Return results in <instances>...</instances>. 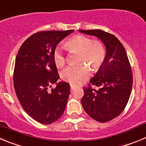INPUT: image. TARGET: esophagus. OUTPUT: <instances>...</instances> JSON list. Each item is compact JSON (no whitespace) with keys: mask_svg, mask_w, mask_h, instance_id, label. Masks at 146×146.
<instances>
[{"mask_svg":"<svg viewBox=\"0 0 146 146\" xmlns=\"http://www.w3.org/2000/svg\"><path fill=\"white\" fill-rule=\"evenodd\" d=\"M75 88H76V86H73V85H70V89H71V90H73V89H74Z\"/></svg>","mask_w":146,"mask_h":146,"instance_id":"34e87169","label":"esophagus"}]
</instances>
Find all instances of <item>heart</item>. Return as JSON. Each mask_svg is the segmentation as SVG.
<instances>
[{
	"mask_svg": "<svg viewBox=\"0 0 146 146\" xmlns=\"http://www.w3.org/2000/svg\"><path fill=\"white\" fill-rule=\"evenodd\" d=\"M64 46L69 52H78L77 62L79 64L69 66L62 72V78L73 85H79L88 80L93 71H98L106 58V49L100 40H92L86 35L78 34L65 40ZM53 58L58 68L65 65L66 59L60 48H56Z\"/></svg>",
	"mask_w": 146,
	"mask_h": 146,
	"instance_id": "obj_1",
	"label": "heart"
}]
</instances>
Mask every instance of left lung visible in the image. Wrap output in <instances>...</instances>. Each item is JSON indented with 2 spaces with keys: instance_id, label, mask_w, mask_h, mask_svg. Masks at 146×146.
<instances>
[{
  "instance_id": "obj_1",
  "label": "left lung",
  "mask_w": 146,
  "mask_h": 146,
  "mask_svg": "<svg viewBox=\"0 0 146 146\" xmlns=\"http://www.w3.org/2000/svg\"><path fill=\"white\" fill-rule=\"evenodd\" d=\"M95 35L106 47V58L87 86L81 104L86 113L97 121H109L120 115L125 108L132 91V71L127 52L113 34L101 30H80Z\"/></svg>"
}]
</instances>
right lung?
<instances>
[{
  "instance_id": "right-lung-1",
  "label": "right lung",
  "mask_w": 146,
  "mask_h": 146,
  "mask_svg": "<svg viewBox=\"0 0 146 146\" xmlns=\"http://www.w3.org/2000/svg\"><path fill=\"white\" fill-rule=\"evenodd\" d=\"M73 30L39 31L22 44L17 54L14 70V86L26 113L43 124L58 120L66 107L70 84L60 78L53 54L59 42ZM51 88V90H49Z\"/></svg>"
}]
</instances>
